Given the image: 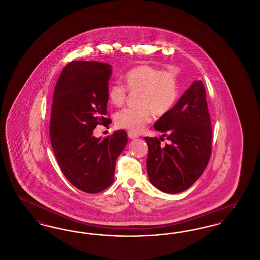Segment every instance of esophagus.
Listing matches in <instances>:
<instances>
[{
  "mask_svg": "<svg viewBox=\"0 0 260 260\" xmlns=\"http://www.w3.org/2000/svg\"><path fill=\"white\" fill-rule=\"evenodd\" d=\"M127 136L131 138V139H136L138 137V135L136 134V132H133V131H128L127 132Z\"/></svg>",
  "mask_w": 260,
  "mask_h": 260,
  "instance_id": "obj_1",
  "label": "esophagus"
}]
</instances>
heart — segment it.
Wrapping results in <instances>:
<instances>
[{"label":"heart","mask_w":260,"mask_h":260,"mask_svg":"<svg viewBox=\"0 0 260 260\" xmlns=\"http://www.w3.org/2000/svg\"><path fill=\"white\" fill-rule=\"evenodd\" d=\"M124 85L115 83L108 87L107 95L112 105L122 106L129 92H136V107L116 113L118 127L141 132L153 120V113L162 116L171 111L180 94L178 76L173 71L141 65L124 75Z\"/></svg>","instance_id":"1"}]
</instances>
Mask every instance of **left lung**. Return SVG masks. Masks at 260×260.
<instances>
[{
    "label": "left lung",
    "instance_id": "obj_1",
    "mask_svg": "<svg viewBox=\"0 0 260 260\" xmlns=\"http://www.w3.org/2000/svg\"><path fill=\"white\" fill-rule=\"evenodd\" d=\"M154 126L171 143L161 147L162 137H144L149 180L161 192H182L204 173L211 155L212 126L203 82L194 81Z\"/></svg>",
    "mask_w": 260,
    "mask_h": 260
}]
</instances>
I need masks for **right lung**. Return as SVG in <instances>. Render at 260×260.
Wrapping results in <instances>:
<instances>
[{
    "instance_id": "obj_1",
    "label": "right lung",
    "mask_w": 260,
    "mask_h": 260,
    "mask_svg": "<svg viewBox=\"0 0 260 260\" xmlns=\"http://www.w3.org/2000/svg\"><path fill=\"white\" fill-rule=\"evenodd\" d=\"M111 66L98 61L70 62L55 85L50 137L56 161L76 188L99 193L114 181L116 161L127 142L124 131L104 139L92 133L99 124L108 126V81Z\"/></svg>"
}]
</instances>
